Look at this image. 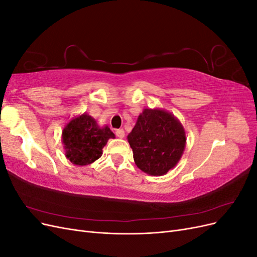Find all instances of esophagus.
<instances>
[{
  "instance_id": "obj_1",
  "label": "esophagus",
  "mask_w": 257,
  "mask_h": 257,
  "mask_svg": "<svg viewBox=\"0 0 257 257\" xmlns=\"http://www.w3.org/2000/svg\"><path fill=\"white\" fill-rule=\"evenodd\" d=\"M115 135L119 138H124V136H125V132H124V130H116Z\"/></svg>"
}]
</instances>
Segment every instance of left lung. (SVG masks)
Segmentation results:
<instances>
[{
    "instance_id": "8db88e82",
    "label": "left lung",
    "mask_w": 257,
    "mask_h": 257,
    "mask_svg": "<svg viewBox=\"0 0 257 257\" xmlns=\"http://www.w3.org/2000/svg\"><path fill=\"white\" fill-rule=\"evenodd\" d=\"M127 142L139 169L150 176H164L180 161L186 135L173 113L160 108H145Z\"/></svg>"
}]
</instances>
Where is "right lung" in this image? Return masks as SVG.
Wrapping results in <instances>:
<instances>
[{
	"label": "right lung",
	"instance_id": "obj_1",
	"mask_svg": "<svg viewBox=\"0 0 257 257\" xmlns=\"http://www.w3.org/2000/svg\"><path fill=\"white\" fill-rule=\"evenodd\" d=\"M110 138H115L108 126H99L87 112L76 115L62 131L65 157L74 165H90L103 154V148Z\"/></svg>",
	"mask_w": 257,
	"mask_h": 257
}]
</instances>
